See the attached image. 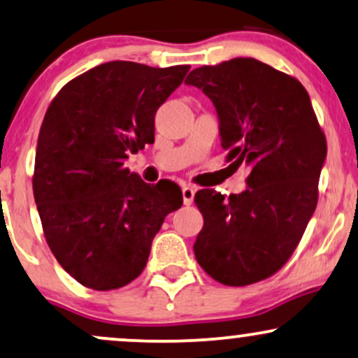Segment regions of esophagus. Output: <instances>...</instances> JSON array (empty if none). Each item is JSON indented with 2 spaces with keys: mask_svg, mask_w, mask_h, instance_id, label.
Wrapping results in <instances>:
<instances>
[{
  "mask_svg": "<svg viewBox=\"0 0 358 358\" xmlns=\"http://www.w3.org/2000/svg\"><path fill=\"white\" fill-rule=\"evenodd\" d=\"M195 188L190 187V185H185L182 188V193H183V203L185 205H192L193 203V196H195Z\"/></svg>",
  "mask_w": 358,
  "mask_h": 358,
  "instance_id": "34e87169",
  "label": "esophagus"
}]
</instances>
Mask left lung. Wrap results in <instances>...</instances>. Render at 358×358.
Segmentation results:
<instances>
[{
    "instance_id": "1",
    "label": "left lung",
    "mask_w": 358,
    "mask_h": 358,
    "mask_svg": "<svg viewBox=\"0 0 358 358\" xmlns=\"http://www.w3.org/2000/svg\"><path fill=\"white\" fill-rule=\"evenodd\" d=\"M185 85L213 103L227 160L247 166V190H200L203 228L193 245L210 277L230 287L278 272L302 238L318 198L327 140L299 80L255 58L193 70Z\"/></svg>"
}]
</instances>
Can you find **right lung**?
Returning <instances> with one entry per match:
<instances>
[{"label":"right lung","instance_id":"right-lung-1","mask_svg":"<svg viewBox=\"0 0 358 358\" xmlns=\"http://www.w3.org/2000/svg\"><path fill=\"white\" fill-rule=\"evenodd\" d=\"M188 70L103 63L64 85L46 110L34 201L51 252L81 285L115 290L135 280L165 217L183 203L178 185H148L123 165L153 143L155 113Z\"/></svg>","mask_w":358,"mask_h":358}]
</instances>
